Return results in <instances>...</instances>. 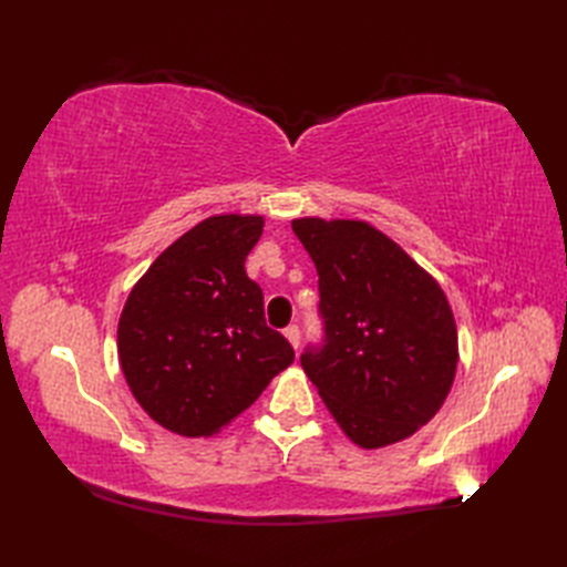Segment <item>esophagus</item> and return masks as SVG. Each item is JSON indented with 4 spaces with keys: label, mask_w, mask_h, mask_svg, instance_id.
I'll use <instances>...</instances> for the list:
<instances>
[{
    "label": "esophagus",
    "mask_w": 567,
    "mask_h": 567,
    "mask_svg": "<svg viewBox=\"0 0 567 567\" xmlns=\"http://www.w3.org/2000/svg\"><path fill=\"white\" fill-rule=\"evenodd\" d=\"M284 336L288 338L290 346H293V348L298 350V346H300V329H298V326H296V323L286 326V329H284Z\"/></svg>",
    "instance_id": "1"
}]
</instances>
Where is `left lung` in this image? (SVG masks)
I'll use <instances>...</instances> for the list:
<instances>
[{"label": "left lung", "mask_w": 567, "mask_h": 567, "mask_svg": "<svg viewBox=\"0 0 567 567\" xmlns=\"http://www.w3.org/2000/svg\"><path fill=\"white\" fill-rule=\"evenodd\" d=\"M319 274L323 338L300 364L323 404L364 450L414 435L454 383L452 307L431 274L357 219H293Z\"/></svg>", "instance_id": "obj_1"}]
</instances>
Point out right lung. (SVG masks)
<instances>
[{
    "mask_svg": "<svg viewBox=\"0 0 567 567\" xmlns=\"http://www.w3.org/2000/svg\"><path fill=\"white\" fill-rule=\"evenodd\" d=\"M265 219L215 215L163 250L132 288L117 323L134 400L167 431L208 437L246 411L296 359L267 326L246 257Z\"/></svg>",
    "mask_w": 567,
    "mask_h": 567,
    "instance_id": "add662e5",
    "label": "right lung"
}]
</instances>
